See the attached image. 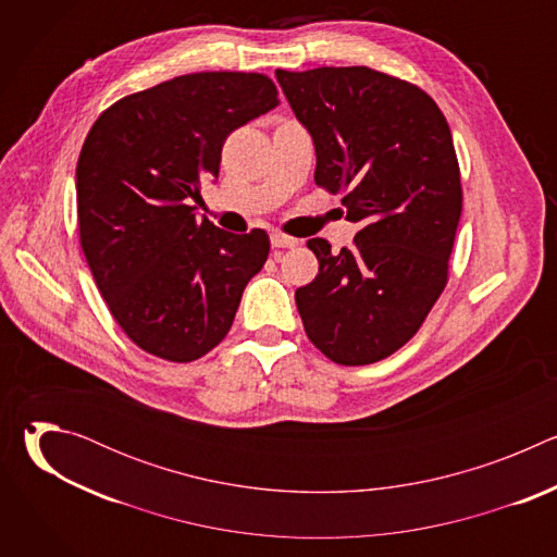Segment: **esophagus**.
Listing matches in <instances>:
<instances>
[{"instance_id":"1","label":"esophagus","mask_w":557,"mask_h":557,"mask_svg":"<svg viewBox=\"0 0 557 557\" xmlns=\"http://www.w3.org/2000/svg\"><path fill=\"white\" fill-rule=\"evenodd\" d=\"M271 245L275 249H293V247L299 245V240H297V237H290V235L282 233V231H273L271 233Z\"/></svg>"}]
</instances>
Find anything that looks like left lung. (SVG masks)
Masks as SVG:
<instances>
[{
	"label": "left lung",
	"mask_w": 557,
	"mask_h": 557,
	"mask_svg": "<svg viewBox=\"0 0 557 557\" xmlns=\"http://www.w3.org/2000/svg\"><path fill=\"white\" fill-rule=\"evenodd\" d=\"M314 143V183L344 191L355 247L312 237L317 277L295 290L308 339L366 366L408 344L447 284L462 209L449 125L430 95L366 65L275 70Z\"/></svg>",
	"instance_id": "1"
}]
</instances>
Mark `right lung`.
<instances>
[{"mask_svg":"<svg viewBox=\"0 0 557 557\" xmlns=\"http://www.w3.org/2000/svg\"><path fill=\"white\" fill-rule=\"evenodd\" d=\"M280 103L258 72H196L123 97L88 132L76 218L95 282L145 352L196 361L228 333L269 258L264 228L235 235L196 218L226 136Z\"/></svg>","mask_w":557,"mask_h":557,"instance_id":"right-lung-1","label":"right lung"}]
</instances>
